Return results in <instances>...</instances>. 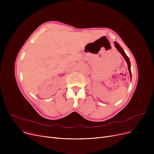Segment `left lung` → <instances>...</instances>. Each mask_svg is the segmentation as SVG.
I'll use <instances>...</instances> for the list:
<instances>
[{
    "label": "left lung",
    "instance_id": "8db88e82",
    "mask_svg": "<svg viewBox=\"0 0 154 154\" xmlns=\"http://www.w3.org/2000/svg\"><path fill=\"white\" fill-rule=\"evenodd\" d=\"M115 46L117 48V49L119 51V52L122 55V56L124 57V58L125 59V61L127 62V64H128V71H129V74H130V76H131V79L132 78V74H131V62H130V60H129L128 57H127V55H126V54L125 53L124 51L123 50V48L120 46V45L117 42H115Z\"/></svg>",
    "mask_w": 154,
    "mask_h": 154
}]
</instances>
